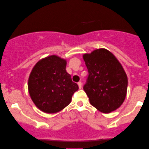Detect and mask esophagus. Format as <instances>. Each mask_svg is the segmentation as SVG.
<instances>
[{"label":"esophagus","instance_id":"34e87169","mask_svg":"<svg viewBox=\"0 0 149 149\" xmlns=\"http://www.w3.org/2000/svg\"><path fill=\"white\" fill-rule=\"evenodd\" d=\"M77 84H78V85H79V89H81V87H82V83H81V82H79L78 83H77Z\"/></svg>","mask_w":149,"mask_h":149}]
</instances>
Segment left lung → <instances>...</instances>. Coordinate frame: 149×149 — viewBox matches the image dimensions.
I'll return each instance as SVG.
<instances>
[{
  "label": "left lung",
  "instance_id": "8db88e82",
  "mask_svg": "<svg viewBox=\"0 0 149 149\" xmlns=\"http://www.w3.org/2000/svg\"><path fill=\"white\" fill-rule=\"evenodd\" d=\"M83 58L89 72L83 89L91 104L103 113L119 109L127 89V77L121 63L104 48L83 54Z\"/></svg>",
  "mask_w": 149,
  "mask_h": 149
}]
</instances>
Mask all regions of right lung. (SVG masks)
Wrapping results in <instances>:
<instances>
[{"instance_id": "add662e5", "label": "right lung", "mask_w": 149, "mask_h": 149, "mask_svg": "<svg viewBox=\"0 0 149 149\" xmlns=\"http://www.w3.org/2000/svg\"><path fill=\"white\" fill-rule=\"evenodd\" d=\"M66 60L56 55L40 60L28 78V89L32 102L40 111L56 113L70 103L79 89L66 70Z\"/></svg>"}]
</instances>
